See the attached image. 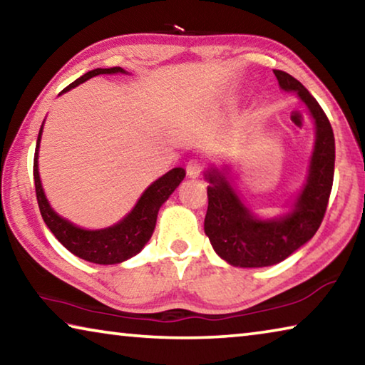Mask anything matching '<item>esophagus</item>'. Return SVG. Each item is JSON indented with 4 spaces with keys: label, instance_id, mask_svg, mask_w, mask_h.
<instances>
[{
    "label": "esophagus",
    "instance_id": "34e87169",
    "mask_svg": "<svg viewBox=\"0 0 365 365\" xmlns=\"http://www.w3.org/2000/svg\"><path fill=\"white\" fill-rule=\"evenodd\" d=\"M201 170H202L201 160H197V159L188 160V164H187V174H188V177H191V178L200 177L201 175Z\"/></svg>",
    "mask_w": 365,
    "mask_h": 365
}]
</instances>
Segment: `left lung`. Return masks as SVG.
Instances as JSON below:
<instances>
[{"mask_svg": "<svg viewBox=\"0 0 365 365\" xmlns=\"http://www.w3.org/2000/svg\"><path fill=\"white\" fill-rule=\"evenodd\" d=\"M283 91H293L307 108L316 128L307 174L288 209L275 217H261L245 205L230 183V165H209L205 172L207 212L205 233L220 259L233 267L275 265L306 245L322 224L335 170V137L329 119L309 91L294 77L274 71Z\"/></svg>", "mask_w": 365, "mask_h": 365, "instance_id": "8db88e82", "label": "left lung"}]
</instances>
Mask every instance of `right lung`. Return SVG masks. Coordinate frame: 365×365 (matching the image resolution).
Masks as SVG:
<instances>
[{
    "label": "right lung",
    "mask_w": 365,
    "mask_h": 365,
    "mask_svg": "<svg viewBox=\"0 0 365 365\" xmlns=\"http://www.w3.org/2000/svg\"><path fill=\"white\" fill-rule=\"evenodd\" d=\"M101 73H128L122 67H110V69H93L90 72L83 73L82 77L72 82L67 88L61 91L59 95L67 93L72 88H76L80 83L86 82V80L93 78ZM43 120L38 138H36V148H35V158H34V180H35V191H36V201H38V207L41 212V217L45 220L49 230L59 240V243L64 248L69 250L72 255L83 259V261L101 264V265H113L120 264L127 259L137 256L138 252L145 248V245L150 242L151 235L154 232L158 220V212L160 206L169 200V196L174 193L175 188L182 183L185 178L183 168H174L169 170L168 174L159 177L154 180L150 187H148L141 196L138 197L137 205L127 215L117 222V224L104 228H83L73 224V222L67 220L63 215H59L49 205L48 197L43 190L40 172H38V153H40V141L43 133Z\"/></svg>",
    "instance_id": "right-lung-1"
}]
</instances>
